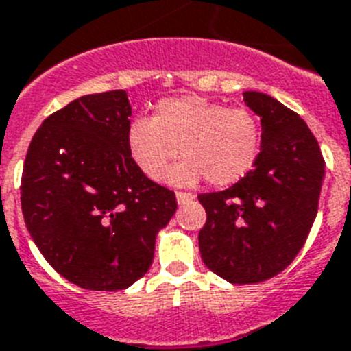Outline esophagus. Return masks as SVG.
I'll use <instances>...</instances> for the list:
<instances>
[{
	"mask_svg": "<svg viewBox=\"0 0 351 351\" xmlns=\"http://www.w3.org/2000/svg\"><path fill=\"white\" fill-rule=\"evenodd\" d=\"M176 197H178L179 204H184V202L195 199V195H193V193H186V192H176Z\"/></svg>",
	"mask_w": 351,
	"mask_h": 351,
	"instance_id": "34e87169",
	"label": "esophagus"
}]
</instances>
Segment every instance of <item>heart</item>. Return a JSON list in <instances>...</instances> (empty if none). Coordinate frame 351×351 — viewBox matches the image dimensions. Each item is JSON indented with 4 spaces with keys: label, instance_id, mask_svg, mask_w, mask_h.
Instances as JSON below:
<instances>
[{
    "label": "heart",
    "instance_id": "obj_1",
    "mask_svg": "<svg viewBox=\"0 0 351 351\" xmlns=\"http://www.w3.org/2000/svg\"><path fill=\"white\" fill-rule=\"evenodd\" d=\"M178 147L184 159L167 172L170 182L192 184L204 178L211 186H230L256 163L262 125L245 107H228L197 95L165 98L152 118L138 117L129 123L127 149L147 178H161Z\"/></svg>",
    "mask_w": 351,
    "mask_h": 351
}]
</instances>
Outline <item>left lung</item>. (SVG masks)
<instances>
[{"label": "left lung", "instance_id": "1", "mask_svg": "<svg viewBox=\"0 0 351 351\" xmlns=\"http://www.w3.org/2000/svg\"><path fill=\"white\" fill-rule=\"evenodd\" d=\"M244 100L262 121L258 159L228 190L199 195L206 210L202 262L239 285L291 265L311 233L325 178L319 143L298 112L263 93L245 91Z\"/></svg>", "mask_w": 351, "mask_h": 351}]
</instances>
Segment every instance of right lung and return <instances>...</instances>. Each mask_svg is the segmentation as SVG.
Segmentation results:
<instances>
[{
    "label": "right lung",
    "instance_id": "add662e5",
    "mask_svg": "<svg viewBox=\"0 0 351 351\" xmlns=\"http://www.w3.org/2000/svg\"><path fill=\"white\" fill-rule=\"evenodd\" d=\"M129 117L123 89L77 98L40 123L23 165L26 230L60 276L89 291L138 282L178 210L130 158Z\"/></svg>",
    "mask_w": 351,
    "mask_h": 351
}]
</instances>
